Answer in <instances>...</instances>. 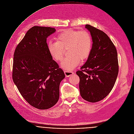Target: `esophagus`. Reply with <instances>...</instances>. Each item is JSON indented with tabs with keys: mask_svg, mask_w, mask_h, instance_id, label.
<instances>
[{
	"mask_svg": "<svg viewBox=\"0 0 134 134\" xmlns=\"http://www.w3.org/2000/svg\"><path fill=\"white\" fill-rule=\"evenodd\" d=\"M74 73L72 71H64V74L66 77H69V76L72 75V74H73Z\"/></svg>",
	"mask_w": 134,
	"mask_h": 134,
	"instance_id": "esophagus-1",
	"label": "esophagus"
}]
</instances>
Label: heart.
Instances as JSON below:
<instances>
[{"label":"heart","instance_id":"heart-1","mask_svg":"<svg viewBox=\"0 0 134 134\" xmlns=\"http://www.w3.org/2000/svg\"><path fill=\"white\" fill-rule=\"evenodd\" d=\"M57 41H49L47 48L51 57L57 61L62 60L64 49H67L68 57L61 63V66L71 71L80 63L87 59L90 54L92 46V38L86 31H76L64 30L57 37Z\"/></svg>","mask_w":134,"mask_h":134}]
</instances>
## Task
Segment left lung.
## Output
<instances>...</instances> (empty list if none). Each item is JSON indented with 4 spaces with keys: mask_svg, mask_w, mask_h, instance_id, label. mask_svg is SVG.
Returning a JSON list of instances; mask_svg holds the SVG:
<instances>
[{
    "mask_svg": "<svg viewBox=\"0 0 134 134\" xmlns=\"http://www.w3.org/2000/svg\"><path fill=\"white\" fill-rule=\"evenodd\" d=\"M85 28L90 33L92 46L90 54L81 71L79 89L82 98L90 102L104 99L113 89L118 74L117 52L105 33L90 25Z\"/></svg>",
    "mask_w": 134,
    "mask_h": 134,
    "instance_id": "obj_1",
    "label": "left lung"
}]
</instances>
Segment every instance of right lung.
<instances>
[{
	"instance_id": "right-lung-1",
	"label": "right lung",
	"mask_w": 134,
	"mask_h": 134,
	"mask_svg": "<svg viewBox=\"0 0 134 134\" xmlns=\"http://www.w3.org/2000/svg\"><path fill=\"white\" fill-rule=\"evenodd\" d=\"M56 30L33 26L17 46L13 79L23 97L38 109H47L58 101L63 70L48 52L46 38Z\"/></svg>"
}]
</instances>
